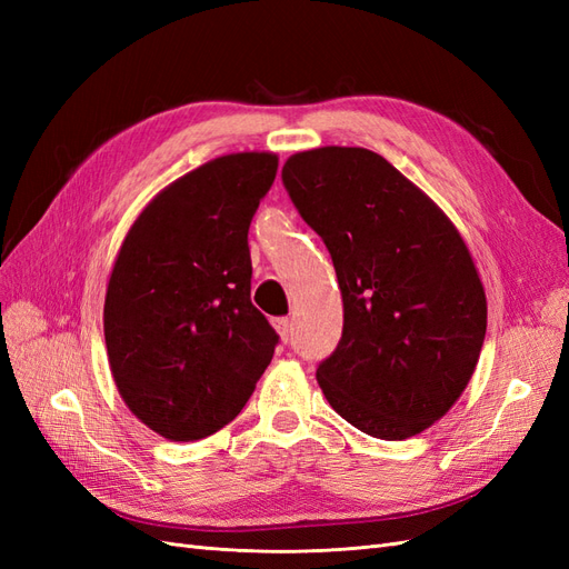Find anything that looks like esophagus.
<instances>
[{
    "mask_svg": "<svg viewBox=\"0 0 569 569\" xmlns=\"http://www.w3.org/2000/svg\"><path fill=\"white\" fill-rule=\"evenodd\" d=\"M272 327H274V330H278L280 339L287 343L289 337H291V320H289V318H274V320H272Z\"/></svg>",
    "mask_w": 569,
    "mask_h": 569,
    "instance_id": "obj_1",
    "label": "esophagus"
}]
</instances>
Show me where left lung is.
<instances>
[{"label":"left lung","instance_id":"left-lung-1","mask_svg":"<svg viewBox=\"0 0 569 569\" xmlns=\"http://www.w3.org/2000/svg\"><path fill=\"white\" fill-rule=\"evenodd\" d=\"M282 182L341 289V339L316 372L325 399L370 437L425 432L460 399L487 335L485 287L460 232L370 149L299 151Z\"/></svg>","mask_w":569,"mask_h":569}]
</instances>
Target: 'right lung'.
<instances>
[{"instance_id":"obj_1","label":"right lung","mask_w":569,"mask_h":569,"mask_svg":"<svg viewBox=\"0 0 569 569\" xmlns=\"http://www.w3.org/2000/svg\"><path fill=\"white\" fill-rule=\"evenodd\" d=\"M278 157H218L168 184L128 230L111 270L104 337L126 406L170 441L232 422L278 332L251 303L249 226Z\"/></svg>"}]
</instances>
